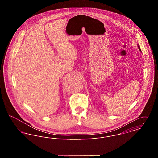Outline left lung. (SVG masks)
<instances>
[{"label":"left lung","instance_id":"left-lung-1","mask_svg":"<svg viewBox=\"0 0 158 158\" xmlns=\"http://www.w3.org/2000/svg\"><path fill=\"white\" fill-rule=\"evenodd\" d=\"M137 46H138V48H139V50L142 52V51H141V50H140V46H139V44H137Z\"/></svg>","mask_w":158,"mask_h":158}]
</instances>
